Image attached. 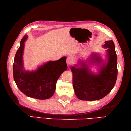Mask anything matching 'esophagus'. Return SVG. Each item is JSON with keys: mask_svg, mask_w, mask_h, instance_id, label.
<instances>
[{"mask_svg": "<svg viewBox=\"0 0 131 131\" xmlns=\"http://www.w3.org/2000/svg\"><path fill=\"white\" fill-rule=\"evenodd\" d=\"M74 61V59L72 57H68L66 59V63L68 65H71Z\"/></svg>", "mask_w": 131, "mask_h": 131, "instance_id": "obj_1", "label": "esophagus"}]
</instances>
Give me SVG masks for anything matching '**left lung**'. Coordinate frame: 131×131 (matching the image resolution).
Wrapping results in <instances>:
<instances>
[{
    "mask_svg": "<svg viewBox=\"0 0 131 131\" xmlns=\"http://www.w3.org/2000/svg\"><path fill=\"white\" fill-rule=\"evenodd\" d=\"M103 45L107 48V61L105 63L97 53H93L89 64L99 66L97 74L91 72L84 61L80 60L79 65L72 66L73 85L77 98L82 100H97L106 96L115 86L117 78V57L112 40Z\"/></svg>",
    "mask_w": 131,
    "mask_h": 131,
    "instance_id": "8db88e82",
    "label": "left lung"
}]
</instances>
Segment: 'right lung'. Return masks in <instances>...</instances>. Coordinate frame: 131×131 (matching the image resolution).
Instances as JSON below:
<instances>
[{"mask_svg":"<svg viewBox=\"0 0 131 131\" xmlns=\"http://www.w3.org/2000/svg\"><path fill=\"white\" fill-rule=\"evenodd\" d=\"M27 38L26 34L23 37L15 56L13 66L14 80L20 91L27 97L41 100L49 99L54 93L57 80L67 69L66 57L48 61L34 71H25L23 54Z\"/></svg>","mask_w":131,"mask_h":131,"instance_id":"add662e5","label":"right lung"}]
</instances>
